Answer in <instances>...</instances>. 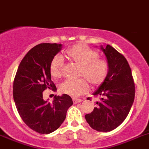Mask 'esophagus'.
Returning <instances> with one entry per match:
<instances>
[{
  "mask_svg": "<svg viewBox=\"0 0 149 149\" xmlns=\"http://www.w3.org/2000/svg\"><path fill=\"white\" fill-rule=\"evenodd\" d=\"M81 102H82V100L81 99H76V98H73V99H72V102H73L74 104H76L77 103H80Z\"/></svg>",
  "mask_w": 149,
  "mask_h": 149,
  "instance_id": "34e87169",
  "label": "esophagus"
}]
</instances>
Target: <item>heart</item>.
Masks as SVG:
<instances>
[{
    "mask_svg": "<svg viewBox=\"0 0 149 149\" xmlns=\"http://www.w3.org/2000/svg\"><path fill=\"white\" fill-rule=\"evenodd\" d=\"M65 55L71 62L79 66L78 77L84 78L92 86H100L107 77V61L99 59V54L88 46L83 44L75 45L67 50ZM62 68L63 61L61 57L55 56L50 63V73L54 78H60L62 76ZM85 81L83 79H67L60 85V92L72 97H78L88 91V83Z\"/></svg>",
    "mask_w": 149,
    "mask_h": 149,
    "instance_id": "obj_1",
    "label": "heart"
}]
</instances>
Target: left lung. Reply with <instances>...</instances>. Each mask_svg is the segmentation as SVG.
Instances as JSON below:
<instances>
[{"mask_svg": "<svg viewBox=\"0 0 149 149\" xmlns=\"http://www.w3.org/2000/svg\"><path fill=\"white\" fill-rule=\"evenodd\" d=\"M108 64L107 77L93 95L100 97L97 107L86 114L87 123L98 132H110L127 117L135 98V84L127 59L112 46L101 45Z\"/></svg>", "mask_w": 149, "mask_h": 149, "instance_id": "obj_1", "label": "left lung"}]
</instances>
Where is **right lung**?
<instances>
[{"label": "right lung", "instance_id": "right-lung-1", "mask_svg": "<svg viewBox=\"0 0 149 149\" xmlns=\"http://www.w3.org/2000/svg\"><path fill=\"white\" fill-rule=\"evenodd\" d=\"M62 47L61 44L42 43L32 47L19 65L13 82V99L19 114L29 128L41 134L59 128L72 104V98L66 94L55 95L51 103L43 99L46 88L57 90L49 67Z\"/></svg>", "mask_w": 149, "mask_h": 149}]
</instances>
